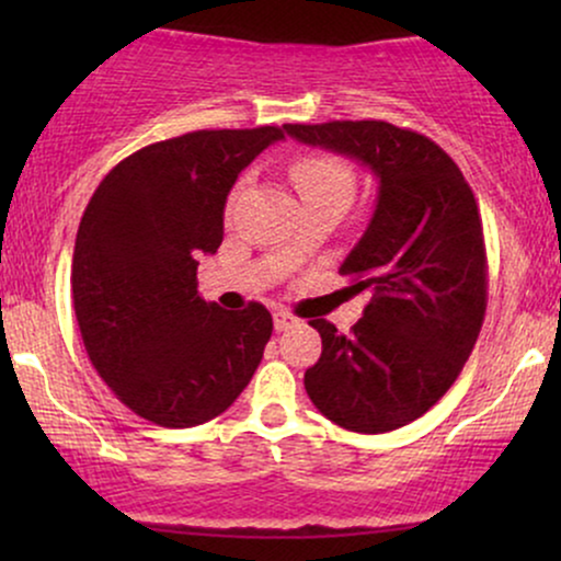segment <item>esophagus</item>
<instances>
[{"mask_svg": "<svg viewBox=\"0 0 561 561\" xmlns=\"http://www.w3.org/2000/svg\"><path fill=\"white\" fill-rule=\"evenodd\" d=\"M298 324H300V319L295 317V313H289V311H276L274 313L276 332H287V330H293V327H298Z\"/></svg>", "mask_w": 561, "mask_h": 561, "instance_id": "34e87169", "label": "esophagus"}]
</instances>
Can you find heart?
I'll list each match as a JSON object with an SVG mask.
<instances>
[{
	"label": "heart",
	"instance_id": "heart-1",
	"mask_svg": "<svg viewBox=\"0 0 561 561\" xmlns=\"http://www.w3.org/2000/svg\"><path fill=\"white\" fill-rule=\"evenodd\" d=\"M293 179L298 184L302 197L324 195V192H343L353 195V171L343 158L327 156V152H313L295 160Z\"/></svg>",
	"mask_w": 561,
	"mask_h": 561
}]
</instances>
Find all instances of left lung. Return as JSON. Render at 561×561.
I'll return each instance as SVG.
<instances>
[{"mask_svg": "<svg viewBox=\"0 0 561 561\" xmlns=\"http://www.w3.org/2000/svg\"><path fill=\"white\" fill-rule=\"evenodd\" d=\"M285 131L362 160L379 179L375 216L340 266L371 300L351 334L311 319L321 358L302 382L340 427L390 433L446 396L478 343L488 306L478 199L448 152L411 128L330 121Z\"/></svg>", "mask_w": 561, "mask_h": 561, "instance_id": "1", "label": "left lung"}]
</instances>
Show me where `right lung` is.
Listing matches in <instances>:
<instances>
[{
    "label": "right lung",
    "mask_w": 561,
    "mask_h": 561,
    "mask_svg": "<svg viewBox=\"0 0 561 561\" xmlns=\"http://www.w3.org/2000/svg\"><path fill=\"white\" fill-rule=\"evenodd\" d=\"M282 137L259 126L156 141L121 160L83 210L70 266L76 321L96 375L141 420H214L259 369L272 313L205 302L197 259L224 240L240 171Z\"/></svg>",
    "instance_id": "1"
}]
</instances>
